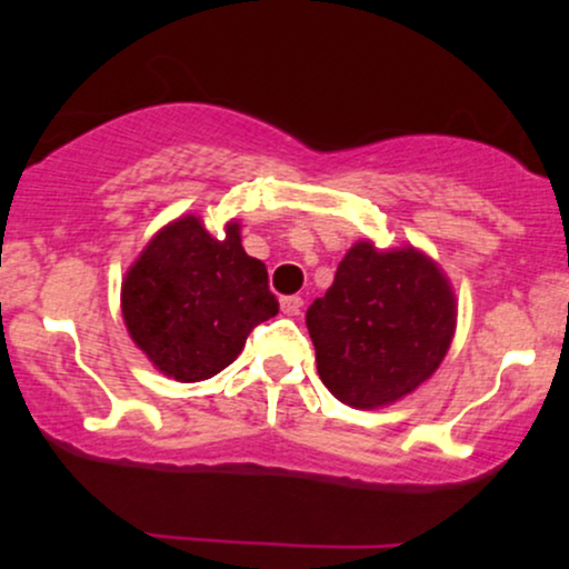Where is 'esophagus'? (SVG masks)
<instances>
[{
	"instance_id": "34e87169",
	"label": "esophagus",
	"mask_w": 569,
	"mask_h": 569,
	"mask_svg": "<svg viewBox=\"0 0 569 569\" xmlns=\"http://www.w3.org/2000/svg\"><path fill=\"white\" fill-rule=\"evenodd\" d=\"M299 310H302V297L280 299V312H283V316H299Z\"/></svg>"
}]
</instances>
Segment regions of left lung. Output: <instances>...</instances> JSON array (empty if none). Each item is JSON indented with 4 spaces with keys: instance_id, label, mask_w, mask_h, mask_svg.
<instances>
[{
    "instance_id": "obj_1",
    "label": "left lung",
    "mask_w": 569,
    "mask_h": 569,
    "mask_svg": "<svg viewBox=\"0 0 569 569\" xmlns=\"http://www.w3.org/2000/svg\"><path fill=\"white\" fill-rule=\"evenodd\" d=\"M318 375L352 409H380L433 377L455 339L447 272L415 246L358 240L307 310Z\"/></svg>"
}]
</instances>
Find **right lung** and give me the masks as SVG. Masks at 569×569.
<instances>
[{
  "label": "right lung",
  "instance_id": "1",
  "mask_svg": "<svg viewBox=\"0 0 569 569\" xmlns=\"http://www.w3.org/2000/svg\"><path fill=\"white\" fill-rule=\"evenodd\" d=\"M122 321L152 367L179 382H200L227 369L257 323L278 312L267 267L248 257L240 221L224 238L200 217L168 221L152 234L120 289Z\"/></svg>",
  "mask_w": 569,
  "mask_h": 569
}]
</instances>
